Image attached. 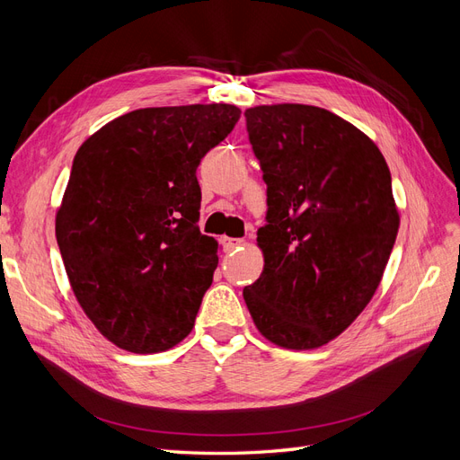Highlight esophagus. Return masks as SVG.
<instances>
[{
  "instance_id": "obj_1",
  "label": "esophagus",
  "mask_w": 460,
  "mask_h": 460,
  "mask_svg": "<svg viewBox=\"0 0 460 460\" xmlns=\"http://www.w3.org/2000/svg\"><path fill=\"white\" fill-rule=\"evenodd\" d=\"M222 245H225L226 252H232V249H238L243 245L242 238H222Z\"/></svg>"
}]
</instances>
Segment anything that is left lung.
I'll return each mask as SVG.
<instances>
[{
    "mask_svg": "<svg viewBox=\"0 0 460 460\" xmlns=\"http://www.w3.org/2000/svg\"><path fill=\"white\" fill-rule=\"evenodd\" d=\"M243 115L267 184L264 270L243 299L264 338L314 349L363 313L382 280L399 230L392 174L370 137L326 109Z\"/></svg>",
    "mask_w": 460,
    "mask_h": 460,
    "instance_id": "left-lung-1",
    "label": "left lung"
}]
</instances>
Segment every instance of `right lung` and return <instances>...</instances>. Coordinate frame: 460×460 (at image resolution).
I'll return each mask as SVG.
<instances>
[{
  "mask_svg": "<svg viewBox=\"0 0 460 460\" xmlns=\"http://www.w3.org/2000/svg\"><path fill=\"white\" fill-rule=\"evenodd\" d=\"M240 115L228 103L137 109L76 151L55 235L80 307L122 349L164 351L191 332L218 264L198 228L196 171Z\"/></svg>",
  "mask_w": 460,
  "mask_h": 460,
  "instance_id": "1",
  "label": "right lung"
}]
</instances>
